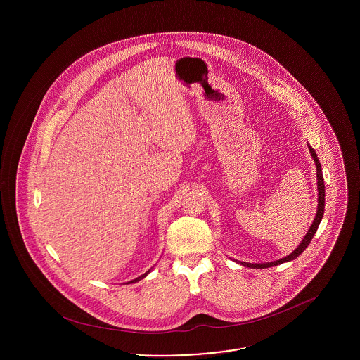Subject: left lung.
Here are the masks:
<instances>
[{"mask_svg": "<svg viewBox=\"0 0 360 360\" xmlns=\"http://www.w3.org/2000/svg\"><path fill=\"white\" fill-rule=\"evenodd\" d=\"M309 153L311 155L313 160H314V165H316V172H317V212H316V216H314V220L311 223V226L309 227L308 233L305 234L304 240L301 241V244L285 257H281L278 260H274V262H267V263H248V262H240V264L245 266V267H252V269H266V267H271V266H277V264H281V263H285V262H291L294 259L300 257L307 248H308L314 233L317 231V227L323 219V214H324V179H323V173H321V165L319 162V158L314 153V150L310 147L308 144Z\"/></svg>", "mask_w": 360, "mask_h": 360, "instance_id": "left-lung-1", "label": "left lung"}]
</instances>
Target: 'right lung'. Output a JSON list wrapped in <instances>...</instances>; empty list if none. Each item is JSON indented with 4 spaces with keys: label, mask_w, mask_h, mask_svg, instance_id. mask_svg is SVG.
Here are the masks:
<instances>
[{
    "label": "right lung",
    "mask_w": 360,
    "mask_h": 360,
    "mask_svg": "<svg viewBox=\"0 0 360 360\" xmlns=\"http://www.w3.org/2000/svg\"><path fill=\"white\" fill-rule=\"evenodd\" d=\"M150 271H151V270H148V271H146V273H144V274H141V276H140V277H137V278H134V280H131V281H129V283H127V284H131V283H137V281H140V280H141V278H144V277H147V276H148V274H150Z\"/></svg>",
    "instance_id": "right-lung-1"
}]
</instances>
